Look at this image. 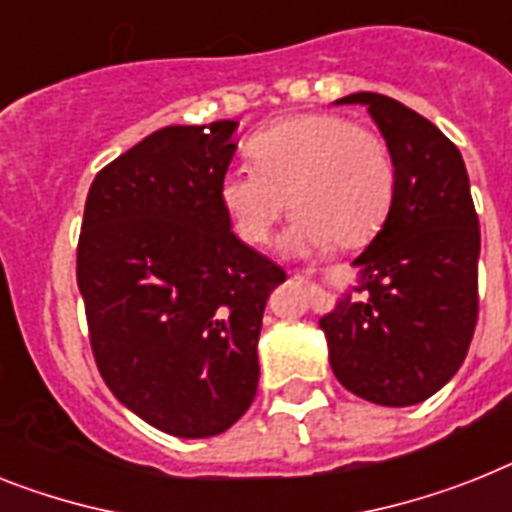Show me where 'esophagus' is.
I'll use <instances>...</instances> for the list:
<instances>
[{
  "label": "esophagus",
  "instance_id": "34e87169",
  "mask_svg": "<svg viewBox=\"0 0 512 512\" xmlns=\"http://www.w3.org/2000/svg\"><path fill=\"white\" fill-rule=\"evenodd\" d=\"M296 278H302V281H312V278H315V270H312V268L299 270V273H296Z\"/></svg>",
  "mask_w": 512,
  "mask_h": 512
}]
</instances>
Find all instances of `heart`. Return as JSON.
<instances>
[{"label": "heart", "mask_w": 512, "mask_h": 512, "mask_svg": "<svg viewBox=\"0 0 512 512\" xmlns=\"http://www.w3.org/2000/svg\"><path fill=\"white\" fill-rule=\"evenodd\" d=\"M255 166H231L218 197L247 244H265L286 208L296 210L283 247H359L377 234L395 195V161L369 127L336 114H302L249 137Z\"/></svg>", "instance_id": "b5f03b06"}]
</instances>
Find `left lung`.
I'll return each instance as SVG.
<instances>
[{
  "mask_svg": "<svg viewBox=\"0 0 512 512\" xmlns=\"http://www.w3.org/2000/svg\"><path fill=\"white\" fill-rule=\"evenodd\" d=\"M362 103L395 161L382 229L356 257L359 283L320 317L343 388L380 406L427 401L458 372L479 315V218L461 150L380 93Z\"/></svg>",
  "mask_w": 512,
  "mask_h": 512,
  "instance_id": "1",
  "label": "left lung"
}]
</instances>
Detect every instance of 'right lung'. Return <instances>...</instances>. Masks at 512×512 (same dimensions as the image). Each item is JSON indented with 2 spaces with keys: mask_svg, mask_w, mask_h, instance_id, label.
<instances>
[{
  "mask_svg": "<svg viewBox=\"0 0 512 512\" xmlns=\"http://www.w3.org/2000/svg\"><path fill=\"white\" fill-rule=\"evenodd\" d=\"M236 122L174 124L103 166L85 200L77 286L98 372L174 437L221 435L255 401L257 338L286 273L231 231L218 197Z\"/></svg>",
  "mask_w": 512,
  "mask_h": 512,
  "instance_id": "1",
  "label": "right lung"
}]
</instances>
